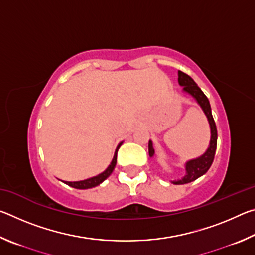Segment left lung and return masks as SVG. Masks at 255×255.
<instances>
[{
	"label": "left lung",
	"instance_id": "8db88e82",
	"mask_svg": "<svg viewBox=\"0 0 255 255\" xmlns=\"http://www.w3.org/2000/svg\"><path fill=\"white\" fill-rule=\"evenodd\" d=\"M178 82L179 84L182 86V92L189 94L193 99H195L196 102L200 106V108L204 111L206 115L207 119H208L209 127H210V141L208 148L206 149V152L201 155L199 157L189 159L185 163L184 169H185V174L183 178L171 181L173 184H185L189 182H192V181L197 180L200 178L201 175H204L207 171L209 170V167L213 164L215 153H216V147H217V128H216L215 120L213 118V115H211V108L208 98L205 96V93L201 91V89L197 85V83L193 81L191 77L185 74V73L179 71L178 72ZM148 153L149 157H154L155 155V149L153 147V141H148Z\"/></svg>",
	"mask_w": 255,
	"mask_h": 255
}]
</instances>
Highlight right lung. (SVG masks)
Masks as SVG:
<instances>
[{"mask_svg":"<svg viewBox=\"0 0 255 255\" xmlns=\"http://www.w3.org/2000/svg\"><path fill=\"white\" fill-rule=\"evenodd\" d=\"M122 144H123V141L122 143H119L117 148H116L114 158H112L110 165L108 166L107 169L102 172V173L98 174L96 176H92V178L82 180V181H73V182H71V181H63V182L66 183L67 185H70V187H72V188H75V189H90V188L97 187V185L102 183L107 178H109V175L112 173V171L115 170L116 164H117V152H118L120 146H122Z\"/></svg>","mask_w":255,"mask_h":255,"instance_id":"add662e5","label":"right lung"}]
</instances>
